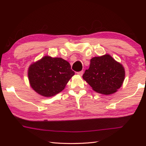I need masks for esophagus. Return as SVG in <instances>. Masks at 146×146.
<instances>
[{"label": "esophagus", "mask_w": 146, "mask_h": 146, "mask_svg": "<svg viewBox=\"0 0 146 146\" xmlns=\"http://www.w3.org/2000/svg\"><path fill=\"white\" fill-rule=\"evenodd\" d=\"M77 74H78V75L80 76H82L83 74V71H79V72L77 73Z\"/></svg>", "instance_id": "1"}]
</instances>
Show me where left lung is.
<instances>
[{"mask_svg":"<svg viewBox=\"0 0 146 146\" xmlns=\"http://www.w3.org/2000/svg\"><path fill=\"white\" fill-rule=\"evenodd\" d=\"M83 78L94 91L108 95L116 92L125 78L124 68L109 54L91 59Z\"/></svg>","mask_w":146,"mask_h":146,"instance_id":"left-lung-1","label":"left lung"}]
</instances>
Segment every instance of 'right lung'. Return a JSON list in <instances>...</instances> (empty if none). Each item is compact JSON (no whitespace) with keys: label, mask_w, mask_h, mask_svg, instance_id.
Listing matches in <instances>:
<instances>
[{"label":"right lung","mask_w":146,"mask_h":146,"mask_svg":"<svg viewBox=\"0 0 146 146\" xmlns=\"http://www.w3.org/2000/svg\"><path fill=\"white\" fill-rule=\"evenodd\" d=\"M74 75L70 63L61 58L44 56L30 65L28 78L31 86L45 97H51L63 90Z\"/></svg>","instance_id":"obj_1"}]
</instances>
